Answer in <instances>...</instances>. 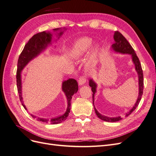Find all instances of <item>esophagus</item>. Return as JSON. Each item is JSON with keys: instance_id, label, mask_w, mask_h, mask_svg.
I'll use <instances>...</instances> for the list:
<instances>
[{"instance_id": "1", "label": "esophagus", "mask_w": 156, "mask_h": 156, "mask_svg": "<svg viewBox=\"0 0 156 156\" xmlns=\"http://www.w3.org/2000/svg\"><path fill=\"white\" fill-rule=\"evenodd\" d=\"M86 81H87L86 77L85 76H81V77H79L78 83H79V85H83V84L86 83Z\"/></svg>"}]
</instances>
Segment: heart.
I'll return each instance as SVG.
<instances>
[{
	"mask_svg": "<svg viewBox=\"0 0 156 156\" xmlns=\"http://www.w3.org/2000/svg\"><path fill=\"white\" fill-rule=\"evenodd\" d=\"M92 43V39L88 37H81L75 42L69 53L72 58L75 60L83 59L88 55L87 67L89 70L96 68L98 50L100 48L98 44H96L90 49Z\"/></svg>",
	"mask_w": 156,
	"mask_h": 156,
	"instance_id": "b5f03b06",
	"label": "heart"
}]
</instances>
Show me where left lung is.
I'll use <instances>...</instances> for the list:
<instances>
[{"instance_id":"left-lung-1","label":"left lung","mask_w":156,"mask_h":156,"mask_svg":"<svg viewBox=\"0 0 156 156\" xmlns=\"http://www.w3.org/2000/svg\"><path fill=\"white\" fill-rule=\"evenodd\" d=\"M114 40L115 43L113 44L111 46V49L114 51L116 53H119L122 54H129L131 56L132 61H133V64H135V70L136 71L138 74V78H139V96L138 98L136 100V103H135L134 106L131 108L129 111L127 112L126 114V116H129L131 113L133 112L136 107L138 106L139 103L141 100V96L143 95V88H144V79H143V73L142 67H141V64L140 63V61L139 58L136 56L134 49L132 48L131 45L129 44V42L125 38V37L122 35L120 32L119 31H115L114 34ZM89 86L91 87L92 91L93 92L92 94V101H93V105L94 107V110H95V112L96 115L99 119L103 121L109 122H118L122 119L120 116H116V117H108L104 115H101L96 108L95 106H94V95L96 92V88L97 84L94 82V80L90 79L89 80Z\"/></svg>"}]
</instances>
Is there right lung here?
Segmentation results:
<instances>
[{
  "label": "right lung",
  "mask_w": 156,
  "mask_h": 156,
  "mask_svg": "<svg viewBox=\"0 0 156 156\" xmlns=\"http://www.w3.org/2000/svg\"><path fill=\"white\" fill-rule=\"evenodd\" d=\"M63 29L64 30H66V29H65V28H64ZM57 31H58L59 32L58 33H56V34H57V36H58V38H59L62 35L64 30H62V29H60V28L53 29L54 32H56ZM52 37H53V34L49 31H44L34 35L25 45L24 49H23L21 55H20V57H19L16 75L17 87L19 96H20V100L22 103V105L24 107L26 110L27 109L24 105V102H23L22 97L21 71L30 60L36 57L37 55H39L42 51H45L47 49L49 45L51 44ZM62 90L64 92L66 96L68 101L67 109L64 114L58 117L53 118L51 120L43 119V118H37L34 115L31 114L30 115L33 119H36L37 120L45 122V123L50 122L51 124H59L66 119L70 112L71 100H72V96L74 94L77 93L78 91V84L77 81L73 79H69L67 81H64L62 84Z\"/></svg>",
  "instance_id": "obj_1"
}]
</instances>
